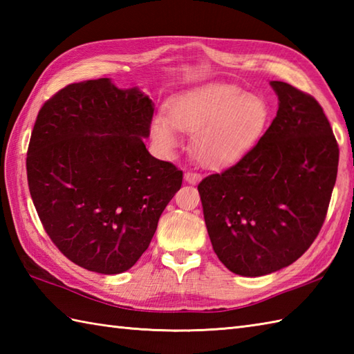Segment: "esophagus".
Here are the masks:
<instances>
[{
	"instance_id": "34e87169",
	"label": "esophagus",
	"mask_w": 354,
	"mask_h": 354,
	"mask_svg": "<svg viewBox=\"0 0 354 354\" xmlns=\"http://www.w3.org/2000/svg\"><path fill=\"white\" fill-rule=\"evenodd\" d=\"M184 179L189 184H198L201 181V175H199V173H196V171H185Z\"/></svg>"
}]
</instances>
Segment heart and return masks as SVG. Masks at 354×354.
<instances>
[{"label": "heart", "mask_w": 354, "mask_h": 354, "mask_svg": "<svg viewBox=\"0 0 354 354\" xmlns=\"http://www.w3.org/2000/svg\"><path fill=\"white\" fill-rule=\"evenodd\" d=\"M165 115L150 124L153 140L165 152L181 145L179 131L192 133V150L205 167L239 161L265 132L269 108L259 95L234 85L213 84L171 97Z\"/></svg>", "instance_id": "1"}]
</instances>
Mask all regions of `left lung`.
<instances>
[{
  "instance_id": "8db88e82",
  "label": "left lung",
  "mask_w": 354,
  "mask_h": 354,
  "mask_svg": "<svg viewBox=\"0 0 354 354\" xmlns=\"http://www.w3.org/2000/svg\"><path fill=\"white\" fill-rule=\"evenodd\" d=\"M277 117L250 152L198 190L209 240L231 272L261 277L292 265L324 223L339 149L319 103L272 80Z\"/></svg>"
}]
</instances>
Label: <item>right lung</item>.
<instances>
[{"instance_id": "right-lung-1", "label": "right lung", "mask_w": 354, "mask_h": 354, "mask_svg": "<svg viewBox=\"0 0 354 354\" xmlns=\"http://www.w3.org/2000/svg\"><path fill=\"white\" fill-rule=\"evenodd\" d=\"M153 102L111 79L71 84L45 102L27 152L36 212L59 251L104 275L131 269L152 240L183 171L149 153Z\"/></svg>"}]
</instances>
